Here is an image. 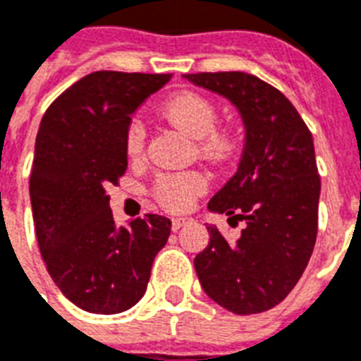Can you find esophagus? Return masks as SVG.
<instances>
[{
    "mask_svg": "<svg viewBox=\"0 0 361 361\" xmlns=\"http://www.w3.org/2000/svg\"><path fill=\"white\" fill-rule=\"evenodd\" d=\"M189 221H191V217H174V219H172V229L180 231L181 227L189 224Z\"/></svg>",
    "mask_w": 361,
    "mask_h": 361,
    "instance_id": "esophagus-1",
    "label": "esophagus"
}]
</instances>
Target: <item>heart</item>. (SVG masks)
Wrapping results in <instances>:
<instances>
[{
	"label": "heart",
	"mask_w": 361,
	"mask_h": 361,
	"mask_svg": "<svg viewBox=\"0 0 361 361\" xmlns=\"http://www.w3.org/2000/svg\"><path fill=\"white\" fill-rule=\"evenodd\" d=\"M164 119L200 140V151L208 157H225L235 149L236 136L229 128H216L217 107L206 96L185 90L178 92L162 106ZM145 144V128L142 121L134 119L126 132V153L132 159L142 155ZM206 189V178L199 172L162 174L155 181V197L166 210H185Z\"/></svg>",
	"instance_id": "obj_1"
}]
</instances>
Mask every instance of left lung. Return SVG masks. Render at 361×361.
I'll return each mask as SVG.
<instances>
[{"instance_id": "obj_1", "label": "left lung", "mask_w": 361, "mask_h": 361, "mask_svg": "<svg viewBox=\"0 0 361 361\" xmlns=\"http://www.w3.org/2000/svg\"><path fill=\"white\" fill-rule=\"evenodd\" d=\"M238 109L246 142L236 174L208 210L244 221L235 242L208 225L210 242L195 271L212 301L257 314L284 301L309 265L318 233L320 176L309 126L279 89L244 71L187 73Z\"/></svg>"}]
</instances>
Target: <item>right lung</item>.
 Segmentation results:
<instances>
[{
    "label": "right lung",
    "mask_w": 361,
    "mask_h": 361,
    "mask_svg": "<svg viewBox=\"0 0 361 361\" xmlns=\"http://www.w3.org/2000/svg\"><path fill=\"white\" fill-rule=\"evenodd\" d=\"M170 73H89L52 102L35 137L30 199L47 271L73 305L94 314L134 307L170 236L169 217L117 227L106 187L125 174L130 115Z\"/></svg>",
    "instance_id": "1"
}]
</instances>
